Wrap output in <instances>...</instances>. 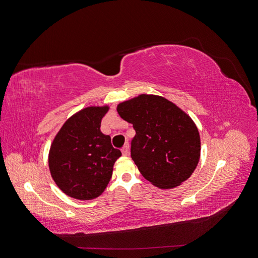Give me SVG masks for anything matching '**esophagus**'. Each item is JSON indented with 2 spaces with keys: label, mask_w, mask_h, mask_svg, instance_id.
<instances>
[{
  "label": "esophagus",
  "mask_w": 258,
  "mask_h": 258,
  "mask_svg": "<svg viewBox=\"0 0 258 258\" xmlns=\"http://www.w3.org/2000/svg\"><path fill=\"white\" fill-rule=\"evenodd\" d=\"M129 150H130V147H129V144L127 143L126 145H124V146L122 147V150H121L122 155H123V156H128V155H129Z\"/></svg>",
  "instance_id": "obj_1"
}]
</instances>
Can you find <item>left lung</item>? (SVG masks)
<instances>
[{
  "label": "left lung",
  "mask_w": 258,
  "mask_h": 258,
  "mask_svg": "<svg viewBox=\"0 0 258 258\" xmlns=\"http://www.w3.org/2000/svg\"><path fill=\"white\" fill-rule=\"evenodd\" d=\"M117 112L134 124L131 158L148 182L170 189L192 174L201 144L189 115L166 98L145 93L119 103Z\"/></svg>",
  "instance_id": "left-lung-1"
}]
</instances>
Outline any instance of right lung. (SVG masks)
Listing matches in <instances>:
<instances>
[{
  "instance_id": "right-lung-1",
  "label": "right lung",
  "mask_w": 258,
  "mask_h": 258,
  "mask_svg": "<svg viewBox=\"0 0 258 258\" xmlns=\"http://www.w3.org/2000/svg\"><path fill=\"white\" fill-rule=\"evenodd\" d=\"M108 105L87 106L72 115L50 145L51 177L69 197L92 200L104 191L121 152L100 130Z\"/></svg>"
}]
</instances>
